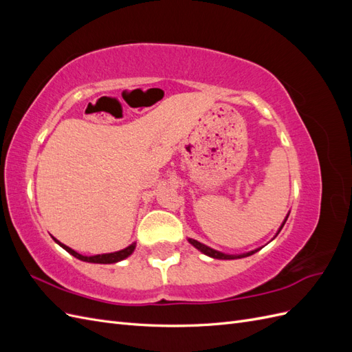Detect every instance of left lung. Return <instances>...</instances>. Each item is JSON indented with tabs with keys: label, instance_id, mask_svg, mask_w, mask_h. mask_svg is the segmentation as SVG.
<instances>
[{
	"label": "left lung",
	"instance_id": "obj_1",
	"mask_svg": "<svg viewBox=\"0 0 352 352\" xmlns=\"http://www.w3.org/2000/svg\"><path fill=\"white\" fill-rule=\"evenodd\" d=\"M287 216H289V212H287ZM287 216L285 217V220H283V223L280 225V228H279L278 233H276V236L279 235V232H280V230H282V228L285 226V223H286V220H287ZM276 236H274V238H276ZM188 242H189L190 245H194V247H195L198 251H201L202 254H206V255H208V257H211V258H217V260H236V258L250 257V255L255 254V252L260 251V250L263 248V247H261V248H257V250H252V251H250V252H245V254H235V255H232V254H225V252H220V251L212 250V248L207 247V245L201 243V242H198V241H195V239H192V238H188Z\"/></svg>",
	"mask_w": 352,
	"mask_h": 352
}]
</instances>
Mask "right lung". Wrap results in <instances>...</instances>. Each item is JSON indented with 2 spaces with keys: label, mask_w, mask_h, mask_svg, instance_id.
I'll use <instances>...</instances> for the list:
<instances>
[{
  "label": "right lung",
  "mask_w": 352,
  "mask_h": 352,
  "mask_svg": "<svg viewBox=\"0 0 352 352\" xmlns=\"http://www.w3.org/2000/svg\"><path fill=\"white\" fill-rule=\"evenodd\" d=\"M54 241L60 245L61 248H65L69 254H72L73 257H76L78 260H82V261H87V263H97V264H113V263H119L124 258L129 257V255L135 251V247H136V242L131 243L129 247H126L124 250H120V251H116V252H109V254H97V255H91V257H88V255H82L79 252H76L74 250L69 248L67 245L61 243L60 241H57L54 238Z\"/></svg>",
  "instance_id": "1"
}]
</instances>
